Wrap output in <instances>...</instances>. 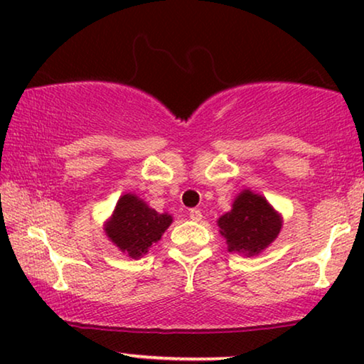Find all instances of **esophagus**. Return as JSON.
I'll use <instances>...</instances> for the list:
<instances>
[{
	"mask_svg": "<svg viewBox=\"0 0 364 364\" xmlns=\"http://www.w3.org/2000/svg\"><path fill=\"white\" fill-rule=\"evenodd\" d=\"M188 217H191L193 222H198L202 220V212L198 210V208H191V210H188Z\"/></svg>",
	"mask_w": 364,
	"mask_h": 364,
	"instance_id": "34e87169",
	"label": "esophagus"
}]
</instances>
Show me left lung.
Segmentation results:
<instances>
[{"label": "left lung", "instance_id": "obj_1", "mask_svg": "<svg viewBox=\"0 0 364 364\" xmlns=\"http://www.w3.org/2000/svg\"><path fill=\"white\" fill-rule=\"evenodd\" d=\"M227 250L255 257L275 240L283 227V217L260 193L245 188L235 197L232 210L217 220Z\"/></svg>", "mask_w": 364, "mask_h": 364}]
</instances>
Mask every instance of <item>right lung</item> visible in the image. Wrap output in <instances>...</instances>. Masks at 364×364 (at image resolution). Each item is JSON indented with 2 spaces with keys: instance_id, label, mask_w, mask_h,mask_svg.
<instances>
[{
  "instance_id": "right-lung-1",
  "label": "right lung",
  "mask_w": 364,
  "mask_h": 364,
  "mask_svg": "<svg viewBox=\"0 0 364 364\" xmlns=\"http://www.w3.org/2000/svg\"><path fill=\"white\" fill-rule=\"evenodd\" d=\"M171 223V213H159L129 192L117 200L112 215L104 223V232L119 250L137 260L146 255L152 243L161 240Z\"/></svg>"
}]
</instances>
